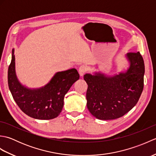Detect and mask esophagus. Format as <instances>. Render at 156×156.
Returning <instances> with one entry per match:
<instances>
[{"instance_id": "34e87169", "label": "esophagus", "mask_w": 156, "mask_h": 156, "mask_svg": "<svg viewBox=\"0 0 156 156\" xmlns=\"http://www.w3.org/2000/svg\"><path fill=\"white\" fill-rule=\"evenodd\" d=\"M86 72H87V68L84 66H81L78 69V73L80 76H83Z\"/></svg>"}]
</instances>
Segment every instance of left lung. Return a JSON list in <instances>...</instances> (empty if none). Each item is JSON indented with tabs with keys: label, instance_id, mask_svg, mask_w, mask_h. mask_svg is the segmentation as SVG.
Returning <instances> with one entry per match:
<instances>
[{
	"label": "left lung",
	"instance_id": "obj_1",
	"mask_svg": "<svg viewBox=\"0 0 156 156\" xmlns=\"http://www.w3.org/2000/svg\"><path fill=\"white\" fill-rule=\"evenodd\" d=\"M129 66L112 76L101 72L86 74L87 108L100 120L121 117L137 103L144 89L145 65L140 52L125 55Z\"/></svg>",
	"mask_w": 156,
	"mask_h": 156
}]
</instances>
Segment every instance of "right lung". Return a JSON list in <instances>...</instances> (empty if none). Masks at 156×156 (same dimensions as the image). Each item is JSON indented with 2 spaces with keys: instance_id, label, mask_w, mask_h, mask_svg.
Returning <instances> with one entry per match:
<instances>
[{
  "instance_id": "add662e5",
  "label": "right lung",
  "mask_w": 156,
  "mask_h": 156,
  "mask_svg": "<svg viewBox=\"0 0 156 156\" xmlns=\"http://www.w3.org/2000/svg\"><path fill=\"white\" fill-rule=\"evenodd\" d=\"M15 49L8 69V84L13 98L27 115L40 120L52 119L60 114L64 98L80 76L75 68L58 72L47 84L37 88H28L18 80L15 72Z\"/></svg>"
}]
</instances>
